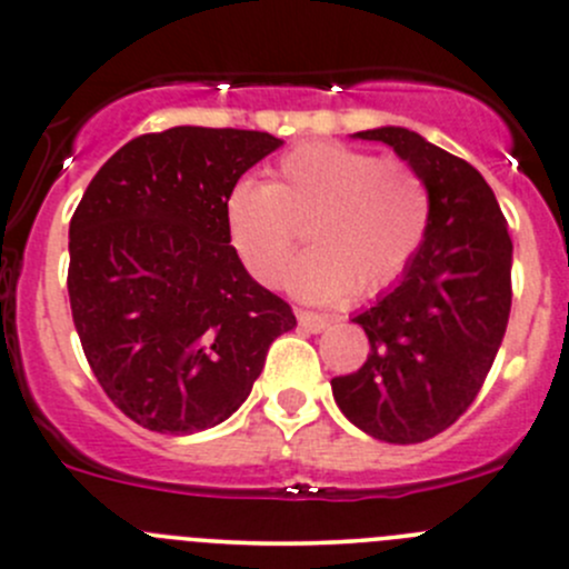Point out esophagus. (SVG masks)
Returning <instances> with one entry per match:
<instances>
[{"label":"esophagus","mask_w":569,"mask_h":569,"mask_svg":"<svg viewBox=\"0 0 569 569\" xmlns=\"http://www.w3.org/2000/svg\"><path fill=\"white\" fill-rule=\"evenodd\" d=\"M297 319H300V325L306 327L308 332H321L330 327V317H325V313H313V311H297Z\"/></svg>","instance_id":"1"}]
</instances>
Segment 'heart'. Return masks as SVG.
Instances as JSON below:
<instances>
[{
  "label": "heart",
  "mask_w": 569,
  "mask_h": 569,
  "mask_svg": "<svg viewBox=\"0 0 569 569\" xmlns=\"http://www.w3.org/2000/svg\"><path fill=\"white\" fill-rule=\"evenodd\" d=\"M432 222L427 178L405 159L343 142H302L278 159L272 181L239 178L226 194L233 250L258 283L274 286L300 244L291 289L308 300L377 295L399 280Z\"/></svg>",
  "instance_id": "heart-1"
}]
</instances>
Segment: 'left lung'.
<instances>
[{
  "label": "left lung",
  "mask_w": 569,
  "mask_h": 569,
  "mask_svg": "<svg viewBox=\"0 0 569 569\" xmlns=\"http://www.w3.org/2000/svg\"><path fill=\"white\" fill-rule=\"evenodd\" d=\"M388 142L432 192V222L405 278L358 321L369 358L332 377L343 416L386 443H423L473 405L512 308V239L490 183L455 153L399 126L358 131Z\"/></svg>",
  "instance_id": "obj_1"
}]
</instances>
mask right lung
I'll return each instance as SVG.
<instances>
[{"label": "right lung", "mask_w": 569, "mask_h": 569, "mask_svg": "<svg viewBox=\"0 0 569 569\" xmlns=\"http://www.w3.org/2000/svg\"><path fill=\"white\" fill-rule=\"evenodd\" d=\"M278 137L176 126L101 164L68 231V297L84 358L123 416L151 432L217 427L250 396L286 300L231 248L226 194Z\"/></svg>", "instance_id": "add662e5"}]
</instances>
